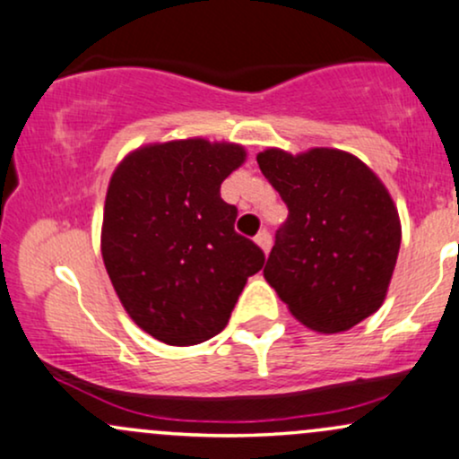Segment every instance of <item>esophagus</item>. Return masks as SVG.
<instances>
[{"label": "esophagus", "instance_id": "esophagus-1", "mask_svg": "<svg viewBox=\"0 0 459 459\" xmlns=\"http://www.w3.org/2000/svg\"><path fill=\"white\" fill-rule=\"evenodd\" d=\"M255 241H256V244H259V247H261L263 252H265V255H267V252H270V247H272V235L267 233L265 229L259 230V235L255 237Z\"/></svg>", "mask_w": 459, "mask_h": 459}]
</instances>
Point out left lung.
Returning a JSON list of instances; mask_svg holds the SVG:
<instances>
[{"instance_id":"1","label":"left lung","mask_w":459,"mask_h":459,"mask_svg":"<svg viewBox=\"0 0 459 459\" xmlns=\"http://www.w3.org/2000/svg\"><path fill=\"white\" fill-rule=\"evenodd\" d=\"M256 161L289 209L263 276L307 328H354L382 307L397 263L402 224L391 194L345 151L267 149Z\"/></svg>"}]
</instances>
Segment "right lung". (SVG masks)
<instances>
[{
  "label": "right lung",
  "mask_w": 459,
  "mask_h": 459,
  "mask_svg": "<svg viewBox=\"0 0 459 459\" xmlns=\"http://www.w3.org/2000/svg\"><path fill=\"white\" fill-rule=\"evenodd\" d=\"M244 146L203 138L129 152L109 178L101 255L129 317L168 345H196L226 328L247 276L265 263L235 233L220 186Z\"/></svg>",
  "instance_id": "right-lung-1"
}]
</instances>
